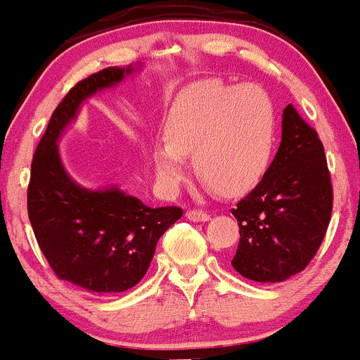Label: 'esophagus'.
I'll use <instances>...</instances> for the list:
<instances>
[{"label": "esophagus", "instance_id": "esophagus-1", "mask_svg": "<svg viewBox=\"0 0 360 360\" xmlns=\"http://www.w3.org/2000/svg\"><path fill=\"white\" fill-rule=\"evenodd\" d=\"M185 217H187L188 220H192V221L210 220V213H206V211H202V210H187Z\"/></svg>", "mask_w": 360, "mask_h": 360}]
</instances>
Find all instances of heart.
I'll return each mask as SVG.
<instances>
[{"instance_id": "obj_1", "label": "heart", "mask_w": 360, "mask_h": 360, "mask_svg": "<svg viewBox=\"0 0 360 360\" xmlns=\"http://www.w3.org/2000/svg\"><path fill=\"white\" fill-rule=\"evenodd\" d=\"M274 107L255 84L199 83L173 107L166 136L153 146L159 180L175 188L187 175V155L198 175L221 194L251 187L266 169L274 149Z\"/></svg>"}]
</instances>
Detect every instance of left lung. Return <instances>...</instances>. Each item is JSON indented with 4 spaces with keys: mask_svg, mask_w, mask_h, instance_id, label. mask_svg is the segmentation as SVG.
<instances>
[{
    "mask_svg": "<svg viewBox=\"0 0 360 360\" xmlns=\"http://www.w3.org/2000/svg\"><path fill=\"white\" fill-rule=\"evenodd\" d=\"M331 211L324 146L290 103L276 158L260 184L232 207L240 236L232 266L257 283H281L302 272L321 248Z\"/></svg>",
    "mask_w": 360,
    "mask_h": 360,
    "instance_id": "obj_1",
    "label": "left lung"
}]
</instances>
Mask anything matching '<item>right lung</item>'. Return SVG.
<instances>
[{
    "mask_svg": "<svg viewBox=\"0 0 360 360\" xmlns=\"http://www.w3.org/2000/svg\"><path fill=\"white\" fill-rule=\"evenodd\" d=\"M131 69L107 68L68 91L50 117L31 162L27 213L36 240L55 276L98 295L123 292L146 276L155 244L184 210L149 207L117 188L86 191L65 173L57 139L81 102Z\"/></svg>",
    "mask_w": 360,
    "mask_h": 360,
    "instance_id": "add662e5",
    "label": "right lung"
}]
</instances>
